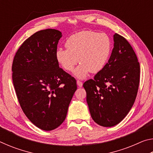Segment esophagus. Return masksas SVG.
Wrapping results in <instances>:
<instances>
[{
	"label": "esophagus",
	"mask_w": 153,
	"mask_h": 153,
	"mask_svg": "<svg viewBox=\"0 0 153 153\" xmlns=\"http://www.w3.org/2000/svg\"><path fill=\"white\" fill-rule=\"evenodd\" d=\"M77 85L78 87H82L83 86V83L80 82L79 80H77Z\"/></svg>",
	"instance_id": "1"
}]
</instances>
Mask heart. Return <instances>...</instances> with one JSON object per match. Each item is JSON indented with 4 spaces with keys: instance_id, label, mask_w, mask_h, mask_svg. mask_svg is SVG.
Segmentation results:
<instances>
[{
    "instance_id": "obj_1",
    "label": "heart",
    "mask_w": 153,
    "mask_h": 153,
    "mask_svg": "<svg viewBox=\"0 0 153 153\" xmlns=\"http://www.w3.org/2000/svg\"><path fill=\"white\" fill-rule=\"evenodd\" d=\"M65 47L56 52L58 63L65 71H72L79 61L81 63L74 75L84 79L90 71L98 73L104 68L111 55L112 42L107 33L85 30L69 36Z\"/></svg>"
}]
</instances>
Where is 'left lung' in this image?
<instances>
[{
  "label": "left lung",
  "mask_w": 153,
  "mask_h": 153,
  "mask_svg": "<svg viewBox=\"0 0 153 153\" xmlns=\"http://www.w3.org/2000/svg\"><path fill=\"white\" fill-rule=\"evenodd\" d=\"M114 47L102 70L83 84L91 117L103 127L117 125L135 101L140 83V63L123 36L113 35Z\"/></svg>",
  "instance_id": "8db88e82"
}]
</instances>
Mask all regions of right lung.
Returning <instances> with one entry per match:
<instances>
[{"instance_id": "add662e5", "label": "right lung", "mask_w": 153, "mask_h": 153, "mask_svg": "<svg viewBox=\"0 0 153 153\" xmlns=\"http://www.w3.org/2000/svg\"><path fill=\"white\" fill-rule=\"evenodd\" d=\"M60 31H38L25 40L14 56L12 78L18 101L33 124L45 131L65 120L77 90L76 80L56 59Z\"/></svg>"}]
</instances>
